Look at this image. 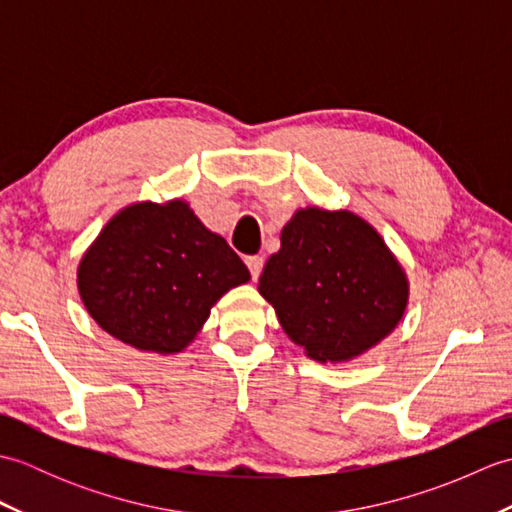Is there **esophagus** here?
Here are the masks:
<instances>
[{
	"instance_id": "1",
	"label": "esophagus",
	"mask_w": 512,
	"mask_h": 512,
	"mask_svg": "<svg viewBox=\"0 0 512 512\" xmlns=\"http://www.w3.org/2000/svg\"><path fill=\"white\" fill-rule=\"evenodd\" d=\"M246 266H248V270H250V277L257 279L259 275H262V268H264V257H259V255L246 257Z\"/></svg>"
}]
</instances>
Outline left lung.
<instances>
[{
    "instance_id": "8db88e82",
    "label": "left lung",
    "mask_w": 512,
    "mask_h": 512,
    "mask_svg": "<svg viewBox=\"0 0 512 512\" xmlns=\"http://www.w3.org/2000/svg\"><path fill=\"white\" fill-rule=\"evenodd\" d=\"M259 295L306 356L345 363L394 332L409 281L372 224L350 211L299 209L264 266Z\"/></svg>"
}]
</instances>
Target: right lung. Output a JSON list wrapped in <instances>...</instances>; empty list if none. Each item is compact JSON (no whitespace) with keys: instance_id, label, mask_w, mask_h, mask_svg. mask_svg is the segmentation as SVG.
<instances>
[{"instance_id":"obj_1","label":"right lung","mask_w":512,"mask_h":512,"mask_svg":"<svg viewBox=\"0 0 512 512\" xmlns=\"http://www.w3.org/2000/svg\"><path fill=\"white\" fill-rule=\"evenodd\" d=\"M248 279L235 250L184 200L125 206L76 270L90 317L125 345L162 356L193 343L215 303Z\"/></svg>"}]
</instances>
